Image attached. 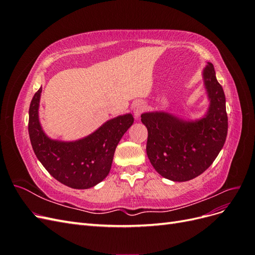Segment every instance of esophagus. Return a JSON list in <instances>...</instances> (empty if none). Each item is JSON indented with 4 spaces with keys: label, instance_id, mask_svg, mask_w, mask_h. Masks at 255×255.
<instances>
[{
    "label": "esophagus",
    "instance_id": "esophagus-1",
    "mask_svg": "<svg viewBox=\"0 0 255 255\" xmlns=\"http://www.w3.org/2000/svg\"><path fill=\"white\" fill-rule=\"evenodd\" d=\"M144 103L141 100H136V101L133 103L132 109H133V113L135 118H139V116L141 115V113L144 111Z\"/></svg>",
    "mask_w": 255,
    "mask_h": 255
}]
</instances>
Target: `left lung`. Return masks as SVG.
Instances as JSON below:
<instances>
[{
  "mask_svg": "<svg viewBox=\"0 0 255 255\" xmlns=\"http://www.w3.org/2000/svg\"><path fill=\"white\" fill-rule=\"evenodd\" d=\"M210 107L203 118L186 121L165 112L141 115L148 128L146 154L168 180L185 182L203 173L218 156L228 134L226 96L212 63L203 70Z\"/></svg>",
  "mask_w": 255,
  "mask_h": 255,
  "instance_id": "left-lung-1",
  "label": "left lung"
}]
</instances>
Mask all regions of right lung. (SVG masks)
<instances>
[{
  "instance_id": "1",
  "label": "right lung",
  "mask_w": 255,
  "mask_h": 255,
  "mask_svg": "<svg viewBox=\"0 0 255 255\" xmlns=\"http://www.w3.org/2000/svg\"><path fill=\"white\" fill-rule=\"evenodd\" d=\"M41 90L40 87L34 95L28 112V134L37 158L54 179L66 186L94 187L110 173L116 146L133 125V116L126 114L113 118L79 140H53L44 134L39 122Z\"/></svg>"
}]
</instances>
